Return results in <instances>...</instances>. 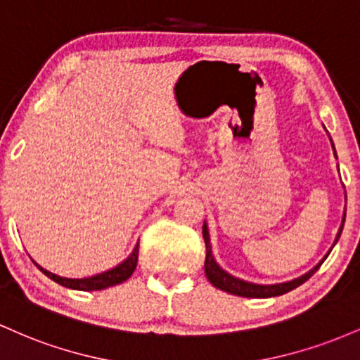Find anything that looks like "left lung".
<instances>
[{
  "instance_id": "obj_1",
  "label": "left lung",
  "mask_w": 360,
  "mask_h": 360,
  "mask_svg": "<svg viewBox=\"0 0 360 360\" xmlns=\"http://www.w3.org/2000/svg\"><path fill=\"white\" fill-rule=\"evenodd\" d=\"M332 146H333V143H332ZM333 151H335V148H333ZM335 156H337V153H335ZM343 223H345V212H343L342 226H340V229H338L337 238H335V243H337L338 238H340ZM202 236H204V241H205L204 270H205V277H207V281L211 282L214 288L224 290V292L234 294V296H243V297H274V296H281V294H285V292H289V290L300 288L301 284H304V282L308 281V278L313 276L318 269H320V265L325 262V258L330 255V252H332V250H330L320 264H318L316 267L311 269L308 274H304V276L294 278V281H289V282H282V284L262 285V284H252V282H246V281H241V278H238V277H233L231 274H228L226 270H223L219 265H217V262L214 260V257H212L211 238H209V229L205 223H204V226H202ZM335 243H333V246H335Z\"/></svg>"
}]
</instances>
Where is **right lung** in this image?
Here are the masks:
<instances>
[{
  "label": "right lung",
  "instance_id": "1",
  "mask_svg": "<svg viewBox=\"0 0 360 360\" xmlns=\"http://www.w3.org/2000/svg\"><path fill=\"white\" fill-rule=\"evenodd\" d=\"M137 257H139V243L134 246L132 253L129 255L122 264H119L117 267L107 270V272L96 274L93 277H86V278H66V277H59L56 274H51L49 270L42 269L39 264H35L40 269V272L46 274L47 277L52 278L58 284L64 285V288L70 289H76V290H102L107 288H112V285L122 284L124 281H127L129 277L132 276V272L136 270L137 265Z\"/></svg>",
  "mask_w": 360,
  "mask_h": 360
}]
</instances>
